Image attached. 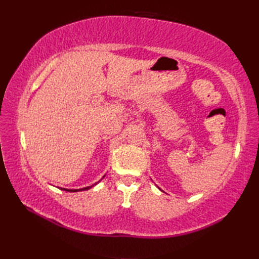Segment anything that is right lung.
I'll list each match as a JSON object with an SVG mask.
<instances>
[{"instance_id": "right-lung-1", "label": "right lung", "mask_w": 259, "mask_h": 259, "mask_svg": "<svg viewBox=\"0 0 259 259\" xmlns=\"http://www.w3.org/2000/svg\"><path fill=\"white\" fill-rule=\"evenodd\" d=\"M104 177H106V175H104V176H103V177H102V178H101L100 180H99V181H98V183H100V181H101V180H102V179H103ZM98 183H96V184H93L92 186H89V187H85V188H81V189H67V188H60V187H59V188H60V189H61V190H65V191H73V192H74V191H82V190H88V189H90V188H91V187H93V186H95V185H97Z\"/></svg>"}]
</instances>
